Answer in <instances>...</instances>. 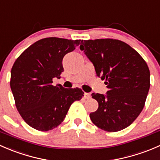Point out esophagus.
<instances>
[{"label": "esophagus", "mask_w": 160, "mask_h": 160, "mask_svg": "<svg viewBox=\"0 0 160 160\" xmlns=\"http://www.w3.org/2000/svg\"><path fill=\"white\" fill-rule=\"evenodd\" d=\"M84 98L86 99H89V98H91V94L90 93H84Z\"/></svg>", "instance_id": "esophagus-1"}]
</instances>
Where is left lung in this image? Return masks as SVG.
Here are the masks:
<instances>
[{
  "label": "left lung",
  "mask_w": 160,
  "mask_h": 160,
  "mask_svg": "<svg viewBox=\"0 0 160 160\" xmlns=\"http://www.w3.org/2000/svg\"><path fill=\"white\" fill-rule=\"evenodd\" d=\"M80 49L93 63L97 76L105 80L106 93H92L98 108L92 122L107 132L129 126L144 108L150 87V72L141 56L119 40L82 41Z\"/></svg>",
  "instance_id": "1"
}]
</instances>
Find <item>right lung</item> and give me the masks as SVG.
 <instances>
[{"label":"right lung","mask_w":160,"mask_h":160,"mask_svg":"<svg viewBox=\"0 0 160 160\" xmlns=\"http://www.w3.org/2000/svg\"><path fill=\"white\" fill-rule=\"evenodd\" d=\"M80 40L42 38L25 49L16 59L11 72V89L16 108L25 122L38 131L57 127L72 102L80 101V88L67 89L52 85L63 72L62 59L73 51Z\"/></svg>","instance_id":"right-lung-1"}]
</instances>
